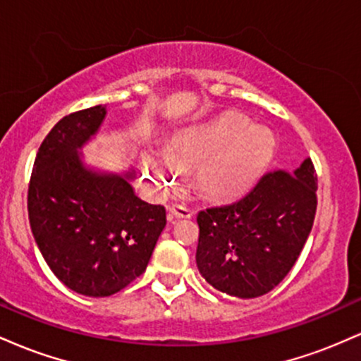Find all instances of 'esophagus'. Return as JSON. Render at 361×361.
I'll use <instances>...</instances> for the list:
<instances>
[{"mask_svg": "<svg viewBox=\"0 0 361 361\" xmlns=\"http://www.w3.org/2000/svg\"><path fill=\"white\" fill-rule=\"evenodd\" d=\"M193 215L192 210L185 205H171L168 209V219L175 221V219H190Z\"/></svg>", "mask_w": 361, "mask_h": 361, "instance_id": "1", "label": "esophagus"}]
</instances>
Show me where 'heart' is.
Wrapping results in <instances>:
<instances>
[{
	"label": "heart",
	"instance_id": "b5f03b06",
	"mask_svg": "<svg viewBox=\"0 0 361 361\" xmlns=\"http://www.w3.org/2000/svg\"><path fill=\"white\" fill-rule=\"evenodd\" d=\"M276 140L250 117L227 111L214 122L185 134L168 157L144 156L151 185L163 192L178 178L176 164L197 166V185L207 197H233L258 178L275 156Z\"/></svg>",
	"mask_w": 361,
	"mask_h": 361
}]
</instances>
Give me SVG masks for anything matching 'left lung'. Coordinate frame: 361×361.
<instances>
[{"label": "left lung", "instance_id": "left-lung-1", "mask_svg": "<svg viewBox=\"0 0 361 361\" xmlns=\"http://www.w3.org/2000/svg\"><path fill=\"white\" fill-rule=\"evenodd\" d=\"M317 175L310 159L292 173L263 175L243 198L198 212L197 267L231 297L273 290L299 258L312 229Z\"/></svg>", "mask_w": 361, "mask_h": 361}]
</instances>
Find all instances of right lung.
Wrapping results in <instances>:
<instances>
[{
  "label": "right lung",
  "mask_w": 361,
  "mask_h": 361,
  "mask_svg": "<svg viewBox=\"0 0 361 361\" xmlns=\"http://www.w3.org/2000/svg\"><path fill=\"white\" fill-rule=\"evenodd\" d=\"M103 105L61 118L37 152L28 221L54 275L73 292L109 297L146 271L166 210L134 193V173L94 171L80 149L105 120Z\"/></svg>",
  "instance_id": "add662e5"
}]
</instances>
